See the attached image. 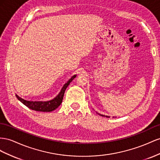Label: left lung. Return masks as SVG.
<instances>
[{"instance_id":"obj_1","label":"left lung","mask_w":160,"mask_h":160,"mask_svg":"<svg viewBox=\"0 0 160 160\" xmlns=\"http://www.w3.org/2000/svg\"><path fill=\"white\" fill-rule=\"evenodd\" d=\"M98 115H101V116H102V117H108H108H108V116H105V115H100V114H99V113H98Z\"/></svg>"}]
</instances>
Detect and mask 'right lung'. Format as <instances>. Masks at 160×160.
Returning a JSON list of instances; mask_svg holds the SVG:
<instances>
[{
    "mask_svg": "<svg viewBox=\"0 0 160 160\" xmlns=\"http://www.w3.org/2000/svg\"><path fill=\"white\" fill-rule=\"evenodd\" d=\"M76 76V75L73 76L71 78L63 85L60 93L56 96V97H55L53 99L51 100H48V101H29V100H26L19 97L17 94H15V96L18 100H20L24 105L31 109V110L40 112H51L55 110V109H56L60 105L62 102L66 89L67 88L68 85L70 84L71 82L73 80V79L75 78Z\"/></svg>",
    "mask_w": 160,
    "mask_h": 160,
    "instance_id": "right-lung-1",
    "label": "right lung"
}]
</instances>
